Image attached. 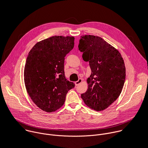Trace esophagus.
I'll return each instance as SVG.
<instances>
[{
    "mask_svg": "<svg viewBox=\"0 0 148 148\" xmlns=\"http://www.w3.org/2000/svg\"><path fill=\"white\" fill-rule=\"evenodd\" d=\"M82 82V79H79V80L75 82V84H76V86H78Z\"/></svg>",
    "mask_w": 148,
    "mask_h": 148,
    "instance_id": "34e87169",
    "label": "esophagus"
}]
</instances>
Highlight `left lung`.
I'll use <instances>...</instances> for the list:
<instances>
[{
    "instance_id": "obj_1",
    "label": "left lung",
    "mask_w": 148,
    "mask_h": 148,
    "mask_svg": "<svg viewBox=\"0 0 148 148\" xmlns=\"http://www.w3.org/2000/svg\"><path fill=\"white\" fill-rule=\"evenodd\" d=\"M78 47L91 70L87 80L88 89L81 97L89 108L103 110L117 99L122 91L125 79L123 59L119 51L98 36H81Z\"/></svg>"
}]
</instances>
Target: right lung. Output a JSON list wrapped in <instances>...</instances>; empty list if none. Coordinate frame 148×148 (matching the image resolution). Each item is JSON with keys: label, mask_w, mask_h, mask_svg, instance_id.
<instances>
[{"label": "right lung", "mask_w": 148, "mask_h": 148, "mask_svg": "<svg viewBox=\"0 0 148 148\" xmlns=\"http://www.w3.org/2000/svg\"><path fill=\"white\" fill-rule=\"evenodd\" d=\"M73 36H54L37 43L24 68V82L32 101L42 110L55 112L64 103L74 83L65 76V57L74 47Z\"/></svg>", "instance_id": "right-lung-1"}]
</instances>
